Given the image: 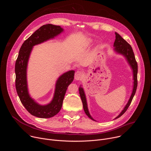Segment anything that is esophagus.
<instances>
[{"label": "esophagus", "instance_id": "34e87169", "mask_svg": "<svg viewBox=\"0 0 151 151\" xmlns=\"http://www.w3.org/2000/svg\"><path fill=\"white\" fill-rule=\"evenodd\" d=\"M82 78V72L81 71H77L75 74V79L79 81Z\"/></svg>", "mask_w": 151, "mask_h": 151}]
</instances>
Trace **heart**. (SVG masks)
Instances as JSON below:
<instances>
[{
    "mask_svg": "<svg viewBox=\"0 0 151 151\" xmlns=\"http://www.w3.org/2000/svg\"><path fill=\"white\" fill-rule=\"evenodd\" d=\"M91 42V40H90V42Z\"/></svg>",
    "mask_w": 151,
    "mask_h": 151,
    "instance_id": "obj_1",
    "label": "heart"
}]
</instances>
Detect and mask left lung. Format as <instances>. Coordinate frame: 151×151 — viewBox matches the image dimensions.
Returning a JSON list of instances; mask_svg holds the SVG:
<instances>
[{"label": "left lung", "instance_id": "obj_1", "mask_svg": "<svg viewBox=\"0 0 151 151\" xmlns=\"http://www.w3.org/2000/svg\"><path fill=\"white\" fill-rule=\"evenodd\" d=\"M115 40L114 44V51L116 52L117 54H121L123 55L127 63H128L129 65H130L131 69L133 70V91L131 94V96L129 99L127 104L124 107V108L123 110L121 112V113L118 115L115 118L117 119L121 116L127 110L129 106L130 105L134 97V96L136 93L137 87V63L136 61L135 56L133 51V49L131 47V45L128 44V42L124 40L118 33L115 32ZM79 95L81 96V100L82 101L83 104V108L84 110L85 113L86 114L90 119H91L93 121H95L92 116H91L88 109V105H87V99H86V96L85 94V92L83 90V88H82V85H80V87L79 88Z\"/></svg>", "mask_w": 151, "mask_h": 151}]
</instances>
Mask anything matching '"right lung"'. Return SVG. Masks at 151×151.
I'll use <instances>...</instances> for the list:
<instances>
[{"label":"right lung","instance_id":"obj_1","mask_svg":"<svg viewBox=\"0 0 151 151\" xmlns=\"http://www.w3.org/2000/svg\"><path fill=\"white\" fill-rule=\"evenodd\" d=\"M63 31L60 26L51 24L41 26L24 42L15 62V87L18 96L27 111L38 118H51L60 112L68 86L73 81L75 71L66 72L58 78L52 100L47 104L41 105L30 97L28 90L27 69L29 57L35 45L54 39Z\"/></svg>","mask_w":151,"mask_h":151}]
</instances>
